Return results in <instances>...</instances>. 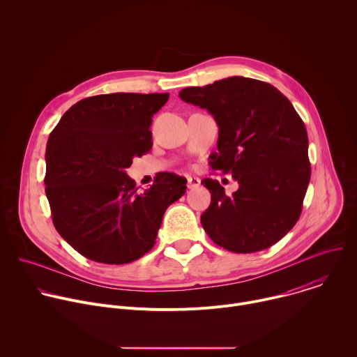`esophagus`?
<instances>
[{
    "instance_id": "34e87169",
    "label": "esophagus",
    "mask_w": 357,
    "mask_h": 357,
    "mask_svg": "<svg viewBox=\"0 0 357 357\" xmlns=\"http://www.w3.org/2000/svg\"><path fill=\"white\" fill-rule=\"evenodd\" d=\"M200 186V179L196 176H189L188 178V188L189 189H196Z\"/></svg>"
}]
</instances>
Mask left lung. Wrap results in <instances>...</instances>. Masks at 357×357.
Segmentation results:
<instances>
[{"label": "left lung", "instance_id": "1", "mask_svg": "<svg viewBox=\"0 0 357 357\" xmlns=\"http://www.w3.org/2000/svg\"><path fill=\"white\" fill-rule=\"evenodd\" d=\"M179 97L213 116L219 139L209 164L238 182L227 196L219 181H202L212 196L203 229L233 252L271 247L298 222L311 179L303 121L278 89L256 79L233 76L182 89Z\"/></svg>", "mask_w": 357, "mask_h": 357}]
</instances>
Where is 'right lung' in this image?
Returning a JSON list of instances; mask_svg holds the SVG:
<instances>
[{
  "label": "right lung",
  "mask_w": 357,
  "mask_h": 357,
  "mask_svg": "<svg viewBox=\"0 0 357 357\" xmlns=\"http://www.w3.org/2000/svg\"><path fill=\"white\" fill-rule=\"evenodd\" d=\"M168 93H112L73 105L46 144L45 192L58 233L96 263L127 264L155 244L186 179L161 172L138 193L126 174L152 146V116Z\"/></svg>",
  "instance_id": "right-lung-1"
}]
</instances>
